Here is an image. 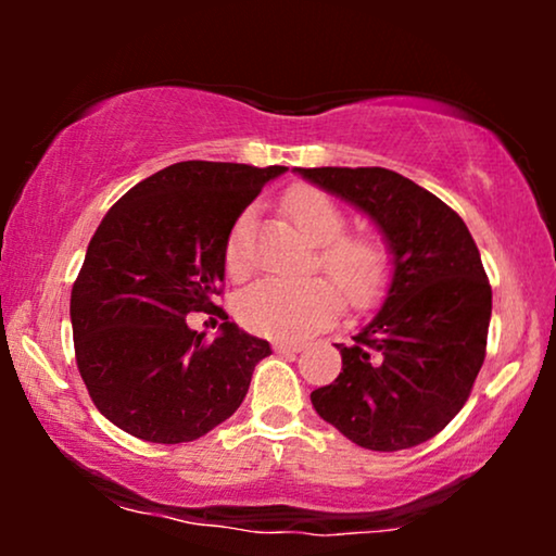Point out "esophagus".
<instances>
[{
	"mask_svg": "<svg viewBox=\"0 0 556 556\" xmlns=\"http://www.w3.org/2000/svg\"><path fill=\"white\" fill-rule=\"evenodd\" d=\"M273 349H276V352H280V354H299L301 349H303V344H301V341L276 339V341H273Z\"/></svg>",
	"mask_w": 556,
	"mask_h": 556,
	"instance_id": "34e87169",
	"label": "esophagus"
}]
</instances>
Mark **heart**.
Here are the masks:
<instances>
[{"label": "heart", "mask_w": 556, "mask_h": 556, "mask_svg": "<svg viewBox=\"0 0 556 556\" xmlns=\"http://www.w3.org/2000/svg\"><path fill=\"white\" fill-rule=\"evenodd\" d=\"M288 217L316 242V263L340 288L321 276L263 278L238 295L235 311L245 329L276 339H303L339 314L341 294L349 308H367L387 291L394 255L390 242L377 232H346V212L321 189L301 185L283 197ZM253 212L235 219L225 245V265L232 278H245L253 268L250 253Z\"/></svg>", "instance_id": "b5f03b06"}]
</instances>
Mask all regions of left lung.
Segmentation results:
<instances>
[{"label":"left lung","instance_id":"1","mask_svg":"<svg viewBox=\"0 0 556 556\" xmlns=\"http://www.w3.org/2000/svg\"><path fill=\"white\" fill-rule=\"evenodd\" d=\"M299 174L382 227L394 253L379 314L337 344L339 377L311 392L316 413L369 451L435 438L466 405L485 359L491 283L466 223L435 194L382 166Z\"/></svg>","mask_w":556,"mask_h":556}]
</instances>
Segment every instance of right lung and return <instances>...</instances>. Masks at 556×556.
Listing matches in <instances>:
<instances>
[{
    "label": "right lung",
    "mask_w": 556,
    "mask_h": 556,
    "mask_svg": "<svg viewBox=\"0 0 556 556\" xmlns=\"http://www.w3.org/2000/svg\"><path fill=\"white\" fill-rule=\"evenodd\" d=\"M286 166L179 162L121 197L90 238L73 283L75 362L101 415L149 443H189L245 400L265 339L187 326L223 295L235 219Z\"/></svg>",
    "instance_id": "1"
}]
</instances>
